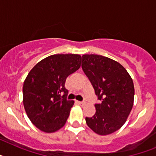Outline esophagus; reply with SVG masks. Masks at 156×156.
<instances>
[{
  "label": "esophagus",
  "mask_w": 156,
  "mask_h": 156,
  "mask_svg": "<svg viewBox=\"0 0 156 156\" xmlns=\"http://www.w3.org/2000/svg\"><path fill=\"white\" fill-rule=\"evenodd\" d=\"M76 103L79 104L80 105H85V102H83V101H76Z\"/></svg>",
  "instance_id": "obj_1"
}]
</instances>
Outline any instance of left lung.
I'll use <instances>...</instances> for the list:
<instances>
[{
    "instance_id": "1",
    "label": "left lung",
    "mask_w": 156,
    "mask_h": 156,
    "mask_svg": "<svg viewBox=\"0 0 156 156\" xmlns=\"http://www.w3.org/2000/svg\"><path fill=\"white\" fill-rule=\"evenodd\" d=\"M82 69L91 83L101 104L86 117L87 126L99 135H108L122 127L133 105L134 87L126 69L109 58L83 55Z\"/></svg>"
}]
</instances>
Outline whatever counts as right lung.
Listing matches in <instances>:
<instances>
[{"label":"right lung","instance_id":"right-lung-1","mask_svg":"<svg viewBox=\"0 0 156 156\" xmlns=\"http://www.w3.org/2000/svg\"><path fill=\"white\" fill-rule=\"evenodd\" d=\"M81 56L58 54L45 58L30 70L23 83V105L34 126L45 133L61 129L74 101L66 99V78L80 67Z\"/></svg>","mask_w":156,"mask_h":156}]
</instances>
